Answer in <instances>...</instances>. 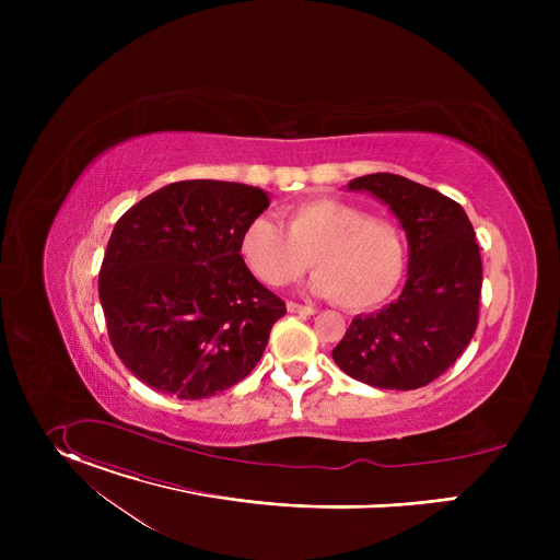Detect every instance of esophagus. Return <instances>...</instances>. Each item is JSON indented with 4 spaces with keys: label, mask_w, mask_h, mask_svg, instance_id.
<instances>
[{
    "label": "esophagus",
    "mask_w": 560,
    "mask_h": 560,
    "mask_svg": "<svg viewBox=\"0 0 560 560\" xmlns=\"http://www.w3.org/2000/svg\"><path fill=\"white\" fill-rule=\"evenodd\" d=\"M285 307H288V312H294V314H314L316 312L312 305H301L296 301H288Z\"/></svg>",
    "instance_id": "1"
}]
</instances>
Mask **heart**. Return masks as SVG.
<instances>
[{"mask_svg": "<svg viewBox=\"0 0 560 560\" xmlns=\"http://www.w3.org/2000/svg\"><path fill=\"white\" fill-rule=\"evenodd\" d=\"M238 250L253 275L275 288L296 281L312 259V292L350 310L392 296L408 257L406 236L394 221L337 199L288 208L285 228L272 217H255L242 232Z\"/></svg>", "mask_w": 560, "mask_h": 560, "instance_id": "heart-1", "label": "heart"}]
</instances>
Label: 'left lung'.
Returning a JSON list of instances; mask_svg holds the SVG:
<instances>
[{
  "instance_id": "8db88e82",
  "label": "left lung",
  "mask_w": 560,
  "mask_h": 560,
  "mask_svg": "<svg viewBox=\"0 0 560 560\" xmlns=\"http://www.w3.org/2000/svg\"><path fill=\"white\" fill-rule=\"evenodd\" d=\"M348 188L378 197L401 221L410 268L401 296L354 316L332 359L372 387H423L454 365L476 332L483 264L474 228L460 203L401 175L374 173Z\"/></svg>"
}]
</instances>
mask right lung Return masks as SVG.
I'll use <instances>...</instances> for the list:
<instances>
[{"label":"right lung","mask_w":560,"mask_h":560,"mask_svg":"<svg viewBox=\"0 0 560 560\" xmlns=\"http://www.w3.org/2000/svg\"><path fill=\"white\" fill-rule=\"evenodd\" d=\"M270 206L261 188L168 184L115 223L100 270L110 343L145 385L212 396L259 363L285 303L248 270L238 242Z\"/></svg>","instance_id":"1"}]
</instances>
